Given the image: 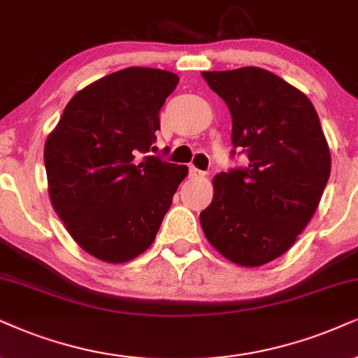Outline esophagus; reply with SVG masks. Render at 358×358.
Wrapping results in <instances>:
<instances>
[{"instance_id": "1", "label": "esophagus", "mask_w": 358, "mask_h": 358, "mask_svg": "<svg viewBox=\"0 0 358 358\" xmlns=\"http://www.w3.org/2000/svg\"><path fill=\"white\" fill-rule=\"evenodd\" d=\"M189 174H191L192 178H204V176H206V172H202V171L197 169V167L191 166V167H189Z\"/></svg>"}]
</instances>
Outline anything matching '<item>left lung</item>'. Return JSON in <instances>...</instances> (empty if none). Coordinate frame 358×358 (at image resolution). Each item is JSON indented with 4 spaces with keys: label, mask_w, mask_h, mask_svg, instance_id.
Instances as JSON below:
<instances>
[{
    "label": "left lung",
    "mask_w": 358,
    "mask_h": 358,
    "mask_svg": "<svg viewBox=\"0 0 358 358\" xmlns=\"http://www.w3.org/2000/svg\"><path fill=\"white\" fill-rule=\"evenodd\" d=\"M202 78L227 104L232 144L249 159L244 169L213 179L202 231L227 260L260 267L285 254L315 214L330 176L327 139L310 99L267 69L247 66Z\"/></svg>",
    "instance_id": "8db88e82"
}]
</instances>
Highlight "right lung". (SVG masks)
Returning a JSON list of instances; mask_svg holds the SVG:
<instances>
[{
	"label": "right lung",
	"instance_id": "add662e5",
	"mask_svg": "<svg viewBox=\"0 0 358 358\" xmlns=\"http://www.w3.org/2000/svg\"><path fill=\"white\" fill-rule=\"evenodd\" d=\"M171 71L126 68L78 91L44 144L52 209L92 257L122 264L156 239L187 166L144 156L159 111L178 86Z\"/></svg>",
	"mask_w": 358,
	"mask_h": 358
}]
</instances>
